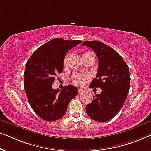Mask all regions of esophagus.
Instances as JSON below:
<instances>
[{"mask_svg":"<svg viewBox=\"0 0 151 151\" xmlns=\"http://www.w3.org/2000/svg\"><path fill=\"white\" fill-rule=\"evenodd\" d=\"M84 91L83 89H82V88H78V93H81Z\"/></svg>","mask_w":151,"mask_h":151,"instance_id":"1","label":"esophagus"}]
</instances>
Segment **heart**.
Masks as SVG:
<instances>
[{
    "mask_svg": "<svg viewBox=\"0 0 151 151\" xmlns=\"http://www.w3.org/2000/svg\"><path fill=\"white\" fill-rule=\"evenodd\" d=\"M91 52H86L84 53H88ZM68 59V55H66L65 59H64V65H66ZM89 80V76L87 75V74H75L72 78V80H73V82L74 84H76V85L78 86H82L86 82H87L88 80Z\"/></svg>",
    "mask_w": 151,
    "mask_h": 151,
    "instance_id": "b5f03b06",
    "label": "heart"
}]
</instances>
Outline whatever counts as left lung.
Masks as SVG:
<instances>
[{
    "instance_id": "obj_1",
    "label": "left lung",
    "mask_w": 151,
    "mask_h": 151,
    "mask_svg": "<svg viewBox=\"0 0 151 151\" xmlns=\"http://www.w3.org/2000/svg\"><path fill=\"white\" fill-rule=\"evenodd\" d=\"M82 45L91 48L98 60V73L89 88L102 89L86 106V113L95 121L105 122L117 114L127 100L131 83L129 68L116 51L100 41H85Z\"/></svg>"
}]
</instances>
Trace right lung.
Returning <instances> with one entry per match:
<instances>
[{
	"instance_id": "1",
	"label": "right lung",
	"mask_w": 151,
	"mask_h": 151,
	"mask_svg": "<svg viewBox=\"0 0 151 151\" xmlns=\"http://www.w3.org/2000/svg\"><path fill=\"white\" fill-rule=\"evenodd\" d=\"M81 40L54 38L33 53L25 65L24 91L30 106L45 121L60 119L67 112L72 99L78 94V88L72 85L63 89H53L52 84L57 74L63 71V62L67 53Z\"/></svg>"
}]
</instances>
